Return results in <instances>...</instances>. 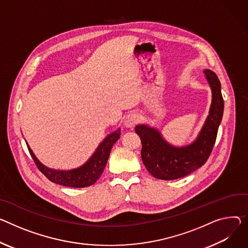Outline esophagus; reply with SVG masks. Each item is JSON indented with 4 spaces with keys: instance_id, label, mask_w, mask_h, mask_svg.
Here are the masks:
<instances>
[{
    "instance_id": "1",
    "label": "esophagus",
    "mask_w": 248,
    "mask_h": 248,
    "mask_svg": "<svg viewBox=\"0 0 248 248\" xmlns=\"http://www.w3.org/2000/svg\"><path fill=\"white\" fill-rule=\"evenodd\" d=\"M139 123V116L137 114H128L124 117V125L127 128L132 127Z\"/></svg>"
}]
</instances>
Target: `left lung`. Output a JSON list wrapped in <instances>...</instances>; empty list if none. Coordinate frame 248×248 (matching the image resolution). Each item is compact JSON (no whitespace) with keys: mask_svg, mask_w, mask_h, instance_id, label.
Segmentation results:
<instances>
[{"mask_svg":"<svg viewBox=\"0 0 248 248\" xmlns=\"http://www.w3.org/2000/svg\"><path fill=\"white\" fill-rule=\"evenodd\" d=\"M212 90L209 116L195 141L176 147L168 143L158 129L146 124L136 126L141 140V159L147 171L155 178L174 180L191 174L206 163L214 148L217 129L223 114L220 82L212 70H204Z\"/></svg>","mask_w":248,"mask_h":248,"instance_id":"obj_1","label":"left lung"}]
</instances>
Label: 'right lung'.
Instances as JSON below:
<instances>
[{
  "mask_svg": "<svg viewBox=\"0 0 248 248\" xmlns=\"http://www.w3.org/2000/svg\"><path fill=\"white\" fill-rule=\"evenodd\" d=\"M120 137L121 128L108 134L98 146L97 150L91 156V158L81 167L72 170H56L48 168L47 166L43 165L36 158V156L34 155V153L32 152L28 143L27 145L39 171L48 180H50L51 182L65 187L84 188L95 184L97 182V180L101 177L106 167L107 161L108 159L110 149L112 145H114V143L118 141Z\"/></svg>",
  "mask_w": 248,
  "mask_h": 248,
  "instance_id": "1",
  "label": "right lung"
}]
</instances>
